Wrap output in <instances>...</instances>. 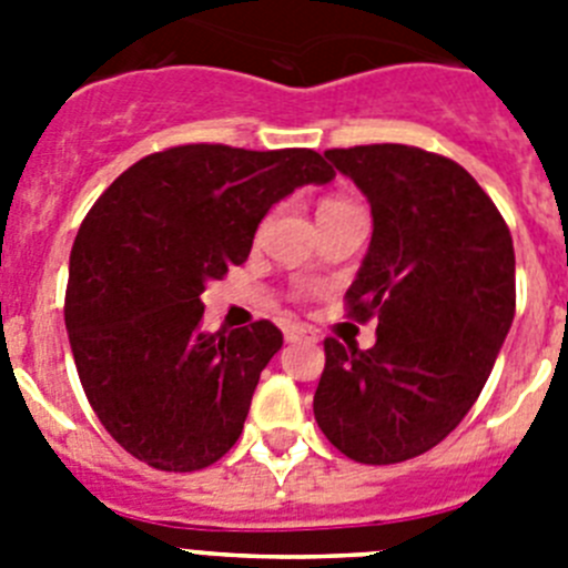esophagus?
Wrapping results in <instances>:
<instances>
[{"label":"esophagus","mask_w":568,"mask_h":568,"mask_svg":"<svg viewBox=\"0 0 568 568\" xmlns=\"http://www.w3.org/2000/svg\"><path fill=\"white\" fill-rule=\"evenodd\" d=\"M284 338H287L290 344H298V341L315 344V341H318V333H315L313 327H307V324H287V327H284Z\"/></svg>","instance_id":"1"}]
</instances>
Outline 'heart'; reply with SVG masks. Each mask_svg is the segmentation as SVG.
<instances>
[{
	"label": "heart",
	"mask_w": 568,
	"mask_h": 568,
	"mask_svg": "<svg viewBox=\"0 0 568 568\" xmlns=\"http://www.w3.org/2000/svg\"><path fill=\"white\" fill-rule=\"evenodd\" d=\"M346 210H358L353 202H346V199H324L318 207V219H327V215L335 213H346Z\"/></svg>",
	"instance_id": "b5f03b06"
}]
</instances>
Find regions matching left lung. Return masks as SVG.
<instances>
[{"instance_id": "8db88e82", "label": "left lung", "mask_w": 568, "mask_h": 568, "mask_svg": "<svg viewBox=\"0 0 568 568\" xmlns=\"http://www.w3.org/2000/svg\"><path fill=\"white\" fill-rule=\"evenodd\" d=\"M373 207V241L346 315L378 318L375 346L324 341L315 420L358 464L438 446L478 400L515 318V247L504 215L446 155L409 144L324 153Z\"/></svg>"}]
</instances>
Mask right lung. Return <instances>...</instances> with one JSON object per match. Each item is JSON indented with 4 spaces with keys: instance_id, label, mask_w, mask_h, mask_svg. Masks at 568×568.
Masks as SVG:
<instances>
[{
    "instance_id": "right-lung-1",
    "label": "right lung",
    "mask_w": 568,
    "mask_h": 568,
    "mask_svg": "<svg viewBox=\"0 0 568 568\" xmlns=\"http://www.w3.org/2000/svg\"><path fill=\"white\" fill-rule=\"evenodd\" d=\"M333 175L307 148L179 144L124 170L84 215L64 324L93 413L133 458L195 471L239 440L284 335L267 318L204 333V281L247 261L278 199Z\"/></svg>"
}]
</instances>
